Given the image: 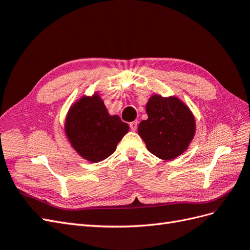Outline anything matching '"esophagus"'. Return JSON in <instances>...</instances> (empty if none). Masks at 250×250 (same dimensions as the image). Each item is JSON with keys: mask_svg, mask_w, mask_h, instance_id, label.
Instances as JSON below:
<instances>
[{"mask_svg": "<svg viewBox=\"0 0 250 250\" xmlns=\"http://www.w3.org/2000/svg\"><path fill=\"white\" fill-rule=\"evenodd\" d=\"M137 125H138V122H132L130 123V127L132 131H136L137 130Z\"/></svg>", "mask_w": 250, "mask_h": 250, "instance_id": "esophagus-1", "label": "esophagus"}]
</instances>
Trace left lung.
I'll list each match as a JSON object with an SVG mask.
<instances>
[{
    "instance_id": "left-lung-1",
    "label": "left lung",
    "mask_w": 250,
    "mask_h": 250,
    "mask_svg": "<svg viewBox=\"0 0 250 250\" xmlns=\"http://www.w3.org/2000/svg\"><path fill=\"white\" fill-rule=\"evenodd\" d=\"M148 118L142 120L138 134L152 155L171 160L186 150L195 132L190 110L178 99L154 95L146 104Z\"/></svg>"
}]
</instances>
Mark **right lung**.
Returning <instances> with one entry per match:
<instances>
[{
	"label": "right lung",
	"mask_w": 250,
	"mask_h": 250,
	"mask_svg": "<svg viewBox=\"0 0 250 250\" xmlns=\"http://www.w3.org/2000/svg\"><path fill=\"white\" fill-rule=\"evenodd\" d=\"M127 131V124L117 115H109L98 95L80 100L69 110L65 123L72 147L94 163L113 154Z\"/></svg>",
	"instance_id": "obj_1"
}]
</instances>
